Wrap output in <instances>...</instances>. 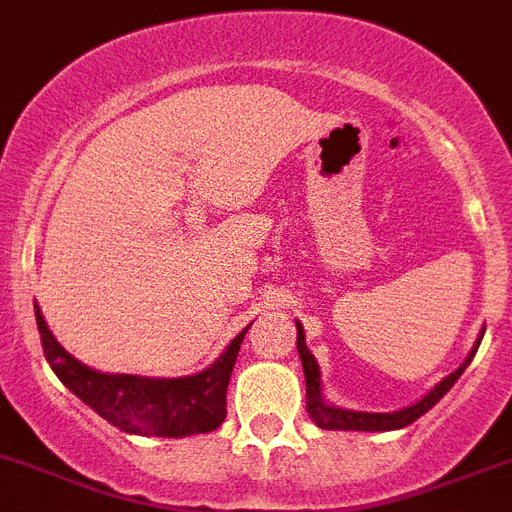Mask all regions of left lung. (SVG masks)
Here are the masks:
<instances>
[{
  "mask_svg": "<svg viewBox=\"0 0 512 512\" xmlns=\"http://www.w3.org/2000/svg\"><path fill=\"white\" fill-rule=\"evenodd\" d=\"M298 327V356L303 361V374H306V411L308 416L314 418L316 426H322V429H340V432H390V429H403V426L413 424L416 418L424 416L426 411H432L434 405L439 400L445 398L447 390L453 387L455 382L460 379V374L466 371V366L471 363V358L476 356V350H479V342L471 350V356L463 361L460 369H455L450 377H445L442 382L434 387L424 400H418L416 405L411 408H403V411L395 413H358V411H342V408H332L322 400V377H319V363L314 361V356L308 353L306 348V335H303V327L295 322Z\"/></svg>",
  "mask_w": 512,
  "mask_h": 512,
  "instance_id": "8db88e82",
  "label": "left lung"
}]
</instances>
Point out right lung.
Here are the masks:
<instances>
[{
  "mask_svg": "<svg viewBox=\"0 0 512 512\" xmlns=\"http://www.w3.org/2000/svg\"><path fill=\"white\" fill-rule=\"evenodd\" d=\"M36 324L44 356L59 382L122 432L146 437H188L211 432L225 421L227 384L248 327L230 342L219 361L201 374L183 379H143L128 374H99L75 361L54 340L38 306Z\"/></svg>",
  "mask_w": 512,
  "mask_h": 512,
  "instance_id": "add662e5",
  "label": "right lung"
}]
</instances>
